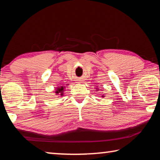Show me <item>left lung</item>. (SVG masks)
<instances>
[{
	"label": "left lung",
	"instance_id": "left-lung-1",
	"mask_svg": "<svg viewBox=\"0 0 160 160\" xmlns=\"http://www.w3.org/2000/svg\"><path fill=\"white\" fill-rule=\"evenodd\" d=\"M102 97H104V96H102Z\"/></svg>",
	"mask_w": 160,
	"mask_h": 160
}]
</instances>
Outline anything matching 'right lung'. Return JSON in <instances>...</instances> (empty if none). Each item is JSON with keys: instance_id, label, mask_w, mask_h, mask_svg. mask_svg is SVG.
<instances>
[{"instance_id": "obj_1", "label": "right lung", "mask_w": 160, "mask_h": 160, "mask_svg": "<svg viewBox=\"0 0 160 160\" xmlns=\"http://www.w3.org/2000/svg\"><path fill=\"white\" fill-rule=\"evenodd\" d=\"M64 88L63 86L61 87V88H57V89L56 90V94H57V95H61L63 96V92H64Z\"/></svg>"}]
</instances>
